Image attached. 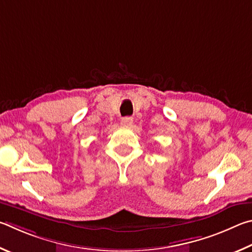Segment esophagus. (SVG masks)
<instances>
[{
  "mask_svg": "<svg viewBox=\"0 0 252 252\" xmlns=\"http://www.w3.org/2000/svg\"><path fill=\"white\" fill-rule=\"evenodd\" d=\"M121 125L124 127H130L133 125V118L131 117H123L122 121H121Z\"/></svg>",
  "mask_w": 252,
  "mask_h": 252,
  "instance_id": "obj_1",
  "label": "esophagus"
}]
</instances>
